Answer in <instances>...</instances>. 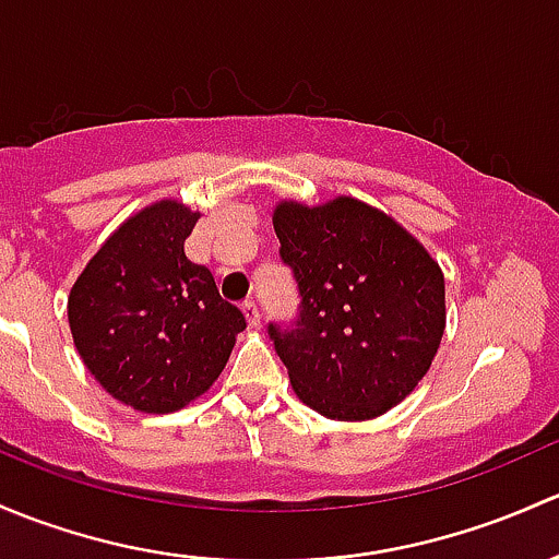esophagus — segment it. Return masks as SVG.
<instances>
[{
	"label": "esophagus",
	"mask_w": 559,
	"mask_h": 559,
	"mask_svg": "<svg viewBox=\"0 0 559 559\" xmlns=\"http://www.w3.org/2000/svg\"><path fill=\"white\" fill-rule=\"evenodd\" d=\"M241 312H245L247 325H250V328H261V309H258V304L247 301L245 307H241Z\"/></svg>",
	"instance_id": "obj_1"
}]
</instances>
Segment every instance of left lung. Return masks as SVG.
<instances>
[{"instance_id":"left-lung-1","label":"left lung","mask_w":559,"mask_h":559,"mask_svg":"<svg viewBox=\"0 0 559 559\" xmlns=\"http://www.w3.org/2000/svg\"><path fill=\"white\" fill-rule=\"evenodd\" d=\"M301 314L269 325L293 390L338 423L390 412L428 373L447 328L444 272L399 221L353 195L274 206Z\"/></svg>"}]
</instances>
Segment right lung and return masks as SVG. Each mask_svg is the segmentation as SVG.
<instances>
[{"instance_id": "1", "label": "right lung", "mask_w": 559, "mask_h": 559, "mask_svg": "<svg viewBox=\"0 0 559 559\" xmlns=\"http://www.w3.org/2000/svg\"><path fill=\"white\" fill-rule=\"evenodd\" d=\"M199 217L177 199L147 204L109 234L69 290V331L85 368L136 412L169 414L204 395L247 328L210 269L188 261Z\"/></svg>"}]
</instances>
